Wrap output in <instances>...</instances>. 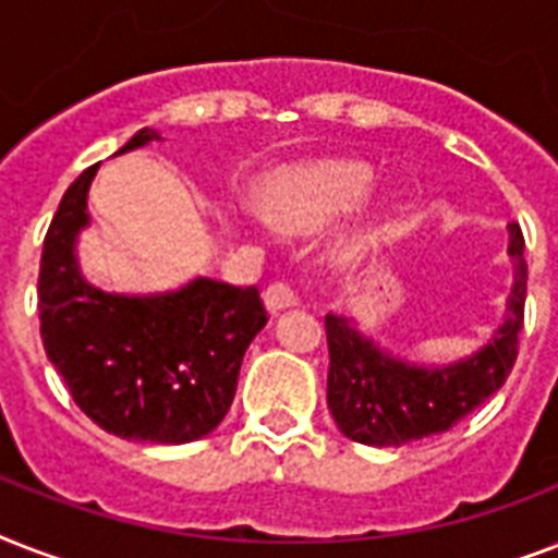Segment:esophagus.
<instances>
[{
	"label": "esophagus",
	"instance_id": "1",
	"mask_svg": "<svg viewBox=\"0 0 558 558\" xmlns=\"http://www.w3.org/2000/svg\"><path fill=\"white\" fill-rule=\"evenodd\" d=\"M263 301H266V310H269L271 315H278L283 313V310H289V306H298V292L289 287V283H271V287L266 289Z\"/></svg>",
	"mask_w": 558,
	"mask_h": 558
}]
</instances>
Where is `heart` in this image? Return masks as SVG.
<instances>
[{
    "label": "heart",
    "instance_id": "obj_1",
    "mask_svg": "<svg viewBox=\"0 0 558 558\" xmlns=\"http://www.w3.org/2000/svg\"><path fill=\"white\" fill-rule=\"evenodd\" d=\"M371 165L356 159H315L275 170L263 182V208L278 226L295 231L324 228L365 199L373 187ZM385 236V214L373 208L339 234L332 254L339 263H359Z\"/></svg>",
    "mask_w": 558,
    "mask_h": 558
}]
</instances>
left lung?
<instances>
[{
    "label": "left lung",
    "mask_w": 558,
    "mask_h": 558,
    "mask_svg": "<svg viewBox=\"0 0 558 558\" xmlns=\"http://www.w3.org/2000/svg\"><path fill=\"white\" fill-rule=\"evenodd\" d=\"M512 289L504 322L486 344L449 365H420L390 353L362 332L356 318L327 315V405L344 437L365 446H405L449 432L477 405H484L510 376L519 356V332L527 295L524 236L512 222Z\"/></svg>",
    "instance_id": "obj_1"
}]
</instances>
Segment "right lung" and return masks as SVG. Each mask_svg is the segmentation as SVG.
<instances>
[{
  "label": "right lung",
  "mask_w": 558,
  "mask_h": 558,
  "mask_svg": "<svg viewBox=\"0 0 558 558\" xmlns=\"http://www.w3.org/2000/svg\"><path fill=\"white\" fill-rule=\"evenodd\" d=\"M165 142L144 126L116 153ZM100 165L60 199L39 260V332L81 411L121 440L182 446L210 434L234 402L248 344L266 327L257 287L191 278L168 292H107L86 280L77 240L89 228Z\"/></svg>",
  "instance_id": "right-lung-1"
}]
</instances>
